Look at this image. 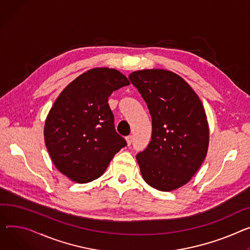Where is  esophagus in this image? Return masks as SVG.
Returning <instances> with one entry per match:
<instances>
[{
    "label": "esophagus",
    "mask_w": 250,
    "mask_h": 250,
    "mask_svg": "<svg viewBox=\"0 0 250 250\" xmlns=\"http://www.w3.org/2000/svg\"><path fill=\"white\" fill-rule=\"evenodd\" d=\"M125 141H126L127 146H130V145H131V142H132V137H131V136L126 137V138H125Z\"/></svg>",
    "instance_id": "obj_1"
}]
</instances>
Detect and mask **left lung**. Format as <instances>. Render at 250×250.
<instances>
[{
  "label": "left lung",
  "mask_w": 250,
  "mask_h": 250,
  "mask_svg": "<svg viewBox=\"0 0 250 250\" xmlns=\"http://www.w3.org/2000/svg\"><path fill=\"white\" fill-rule=\"evenodd\" d=\"M152 116V140L137 155L143 179L163 191L176 190L192 179L206 158L209 125L197 93L178 74L143 69L129 74Z\"/></svg>",
  "instance_id": "left-lung-1"
}]
</instances>
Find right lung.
I'll return each instance as SVG.
<instances>
[{
  "label": "right lung",
  "instance_id": "1",
  "mask_svg": "<svg viewBox=\"0 0 250 250\" xmlns=\"http://www.w3.org/2000/svg\"><path fill=\"white\" fill-rule=\"evenodd\" d=\"M129 84L119 70L97 67L76 77L56 98L44 125V141L56 169L79 184L101 177L126 145L114 128L110 94Z\"/></svg>",
  "mask_w": 250,
  "mask_h": 250
}]
</instances>
